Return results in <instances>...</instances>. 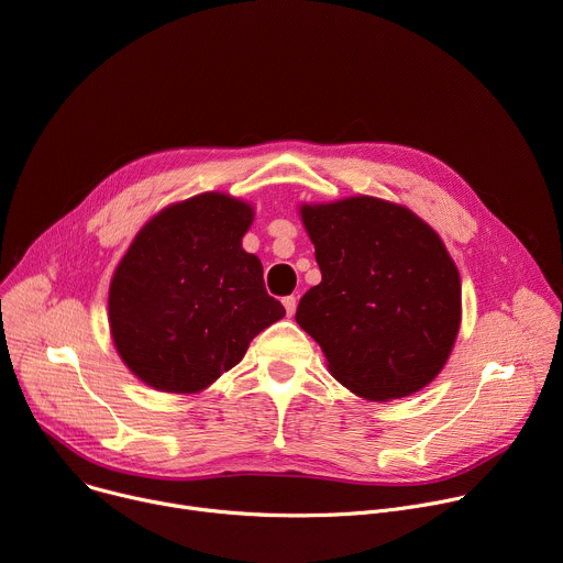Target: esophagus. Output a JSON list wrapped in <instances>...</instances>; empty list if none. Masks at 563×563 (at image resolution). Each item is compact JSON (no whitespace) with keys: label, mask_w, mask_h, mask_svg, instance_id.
<instances>
[{"label":"esophagus","mask_w":563,"mask_h":563,"mask_svg":"<svg viewBox=\"0 0 563 563\" xmlns=\"http://www.w3.org/2000/svg\"><path fill=\"white\" fill-rule=\"evenodd\" d=\"M282 301H284V309H286V313H288V316H292V313H295V309H297V299H295L292 295H288V297H284Z\"/></svg>","instance_id":"obj_1"}]
</instances>
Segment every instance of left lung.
<instances>
[{"instance_id":"1","label":"left lung","mask_w":563,"mask_h":563,"mask_svg":"<svg viewBox=\"0 0 563 563\" xmlns=\"http://www.w3.org/2000/svg\"><path fill=\"white\" fill-rule=\"evenodd\" d=\"M299 213L322 282L299 299L297 324L354 395L419 393L446 365L462 320L460 273L438 232L372 196L301 205Z\"/></svg>"}]
</instances>
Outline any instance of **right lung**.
Instances as JSON below:
<instances>
[{"label":"right lung","instance_id":"right-lung-1","mask_svg":"<svg viewBox=\"0 0 563 563\" xmlns=\"http://www.w3.org/2000/svg\"><path fill=\"white\" fill-rule=\"evenodd\" d=\"M252 221V205L207 191L164 207L123 254L110 333L125 367L155 390L202 393L286 316L258 256L241 245Z\"/></svg>","mask_w":563,"mask_h":563}]
</instances>
